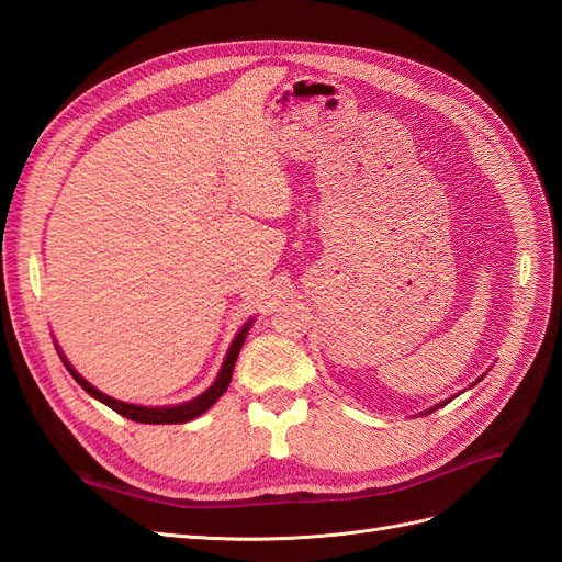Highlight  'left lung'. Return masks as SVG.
<instances>
[{"label": "left lung", "instance_id": "obj_1", "mask_svg": "<svg viewBox=\"0 0 562 562\" xmlns=\"http://www.w3.org/2000/svg\"><path fill=\"white\" fill-rule=\"evenodd\" d=\"M443 405H446V403H443ZM438 407H440V405H438ZM434 411H436V407H434ZM429 413H431V411H429Z\"/></svg>", "mask_w": 562, "mask_h": 562}]
</instances>
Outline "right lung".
I'll use <instances>...</instances> for the list:
<instances>
[{
    "label": "right lung",
    "instance_id": "obj_1",
    "mask_svg": "<svg viewBox=\"0 0 562 562\" xmlns=\"http://www.w3.org/2000/svg\"><path fill=\"white\" fill-rule=\"evenodd\" d=\"M248 328H250V323H246V326L239 330V335L234 337V342H232V347H229V351H227V359H225V363H223V370H220V375H217V380L213 382V386L203 391V394L196 396L194 401L182 403V405H173V407H143V405H131V403H122V401H116V398H110V396L103 394V391H98L95 386H91L87 380H83V378L79 375V372L63 359V356H60V359H63L65 368L70 370V375L81 384V389L87 391V394H91V396L98 398L100 403H105L108 407H112V411L119 413L122 417H128V419L140 422V424H182V422H190V419H194V417L206 413L209 407H211L220 396L225 394L229 382H232V372H234L236 356H239V351H241V345H244Z\"/></svg>",
    "mask_w": 562,
    "mask_h": 562
}]
</instances>
